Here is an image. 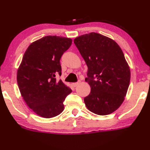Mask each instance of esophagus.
<instances>
[{
    "label": "esophagus",
    "instance_id": "34e87169",
    "mask_svg": "<svg viewBox=\"0 0 150 150\" xmlns=\"http://www.w3.org/2000/svg\"><path fill=\"white\" fill-rule=\"evenodd\" d=\"M79 83H80V81H77V82H75V83H73V86H74V87H76V86H77Z\"/></svg>",
    "mask_w": 150,
    "mask_h": 150
}]
</instances>
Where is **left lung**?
I'll return each instance as SVG.
<instances>
[{
    "instance_id": "8db88e82",
    "label": "left lung",
    "mask_w": 150,
    "mask_h": 150,
    "mask_svg": "<svg viewBox=\"0 0 150 150\" xmlns=\"http://www.w3.org/2000/svg\"><path fill=\"white\" fill-rule=\"evenodd\" d=\"M74 43L88 66L91 91L84 98L92 113L105 115L123 103L130 79V68L121 48L110 38L96 33L79 36Z\"/></svg>"
}]
</instances>
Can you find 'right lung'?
Returning <instances> with one entry per match:
<instances>
[{
	"instance_id": "obj_1",
	"label": "right lung",
	"mask_w": 150,
	"mask_h": 150,
	"mask_svg": "<svg viewBox=\"0 0 150 150\" xmlns=\"http://www.w3.org/2000/svg\"><path fill=\"white\" fill-rule=\"evenodd\" d=\"M72 39L46 36L31 43L17 73V81L27 105L41 117L51 118L64 110L63 103L71 90L62 80L60 58Z\"/></svg>"
}]
</instances>
